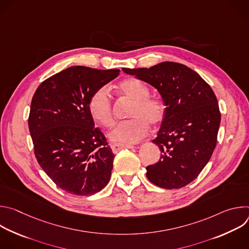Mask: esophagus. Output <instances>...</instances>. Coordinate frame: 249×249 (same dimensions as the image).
Returning <instances> with one entry per match:
<instances>
[{
	"label": "esophagus",
	"mask_w": 249,
	"mask_h": 249,
	"mask_svg": "<svg viewBox=\"0 0 249 249\" xmlns=\"http://www.w3.org/2000/svg\"><path fill=\"white\" fill-rule=\"evenodd\" d=\"M132 148H134L132 145H123V144H113V145L111 146L112 152H113L114 154L118 153L119 151H121V150H123V149H132Z\"/></svg>",
	"instance_id": "1"
}]
</instances>
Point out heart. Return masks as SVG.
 Listing matches in <instances>:
<instances>
[{"mask_svg":"<svg viewBox=\"0 0 249 249\" xmlns=\"http://www.w3.org/2000/svg\"><path fill=\"white\" fill-rule=\"evenodd\" d=\"M118 91L133 100L127 121L118 123L109 133L111 141L123 145L136 144L145 138L152 125H159L164 118L165 106L159 98L150 96L148 86L137 78H127L117 85ZM91 117L99 124L110 127L113 124L112 103L105 87L96 89L89 101Z\"/></svg>","mask_w":249,"mask_h":249,"instance_id":"1","label":"heart"}]
</instances>
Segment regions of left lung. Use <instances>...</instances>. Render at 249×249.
Here are the masks:
<instances>
[{
    "instance_id": "obj_1",
    "label": "left lung",
    "mask_w": 249,
    "mask_h": 249,
    "mask_svg": "<svg viewBox=\"0 0 249 249\" xmlns=\"http://www.w3.org/2000/svg\"><path fill=\"white\" fill-rule=\"evenodd\" d=\"M122 70L154 87L165 105L153 140L160 159L146 167L148 179L165 189L186 186L206 166L217 144L221 113L214 91L195 71L179 63Z\"/></svg>"
}]
</instances>
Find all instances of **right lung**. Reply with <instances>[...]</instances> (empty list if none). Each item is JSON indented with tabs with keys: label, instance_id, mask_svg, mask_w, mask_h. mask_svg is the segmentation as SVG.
Instances as JSON below:
<instances>
[{
	"label": "right lung",
	"instance_id": "obj_1",
	"mask_svg": "<svg viewBox=\"0 0 249 249\" xmlns=\"http://www.w3.org/2000/svg\"><path fill=\"white\" fill-rule=\"evenodd\" d=\"M120 70L74 66L45 80L30 105L28 128L36 160L64 191L90 196L108 184L114 154L89 110L91 94Z\"/></svg>",
	"mask_w": 249,
	"mask_h": 249
}]
</instances>
